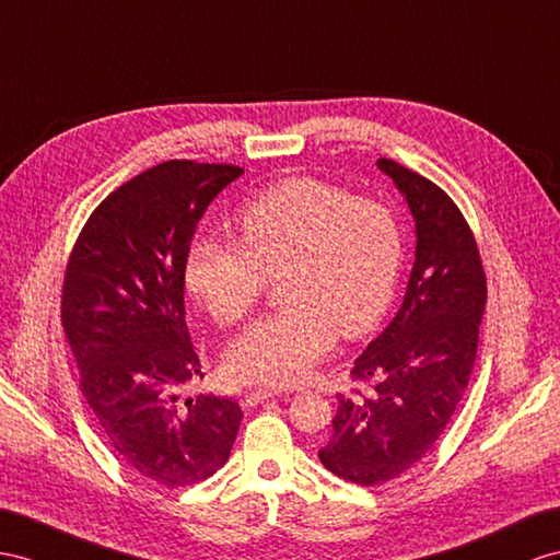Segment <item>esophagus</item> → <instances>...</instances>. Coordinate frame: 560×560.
Returning a JSON list of instances; mask_svg holds the SVG:
<instances>
[{"label": "esophagus", "instance_id": "1", "mask_svg": "<svg viewBox=\"0 0 560 560\" xmlns=\"http://www.w3.org/2000/svg\"><path fill=\"white\" fill-rule=\"evenodd\" d=\"M277 395H279L277 390H269V388H255V390L243 393L241 402L246 405V407H253V405H260V402H265V399H269V397H277Z\"/></svg>", "mask_w": 560, "mask_h": 560}]
</instances>
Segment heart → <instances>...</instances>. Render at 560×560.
Masks as SVG:
<instances>
[{
	"label": "heart",
	"mask_w": 560,
	"mask_h": 560,
	"mask_svg": "<svg viewBox=\"0 0 560 560\" xmlns=\"http://www.w3.org/2000/svg\"><path fill=\"white\" fill-rule=\"evenodd\" d=\"M238 226L243 243L196 236L184 257L186 285L220 324L241 322L281 277L285 307L229 346V378L295 385L338 334L366 336L388 312L402 269V229L388 206L291 177L255 196Z\"/></svg>",
	"instance_id": "1"
}]
</instances>
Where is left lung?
<instances>
[{"instance_id":"8db88e82","label":"left lung","mask_w":560,"mask_h":560,"mask_svg":"<svg viewBox=\"0 0 560 560\" xmlns=\"http://www.w3.org/2000/svg\"><path fill=\"white\" fill-rule=\"evenodd\" d=\"M376 165L407 198L417 260L402 307L354 360L352 378L366 388L338 395L319 450L334 476L364 487L402 476L442 435L476 364L487 300L478 243L454 200L390 158Z\"/></svg>"}]
</instances>
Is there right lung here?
Returning a JSON list of instances; mask_svg holds the SVG:
<instances>
[{
	"label": "right lung",
	"instance_id": "obj_1",
	"mask_svg": "<svg viewBox=\"0 0 560 560\" xmlns=\"http://www.w3.org/2000/svg\"><path fill=\"white\" fill-rule=\"evenodd\" d=\"M236 165L167 161L108 194L70 253L63 331L108 447L165 487L218 472L243 419L229 397L177 390L200 374L186 326L184 257Z\"/></svg>",
	"mask_w": 560,
	"mask_h": 560
}]
</instances>
